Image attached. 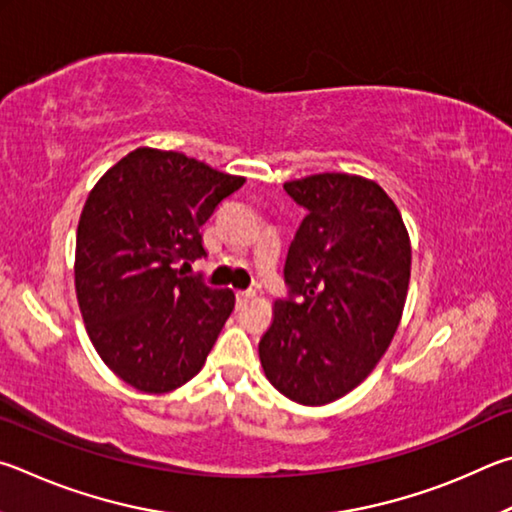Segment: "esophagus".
Returning a JSON list of instances; mask_svg holds the SVG:
<instances>
[{
	"label": "esophagus",
	"instance_id": "obj_1",
	"mask_svg": "<svg viewBox=\"0 0 512 512\" xmlns=\"http://www.w3.org/2000/svg\"><path fill=\"white\" fill-rule=\"evenodd\" d=\"M251 297H254V292H251V290H240V292H236V301H238V303H245V301H249Z\"/></svg>",
	"mask_w": 512,
	"mask_h": 512
}]
</instances>
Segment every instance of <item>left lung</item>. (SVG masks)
I'll return each mask as SVG.
<instances>
[{
  "label": "left lung",
  "mask_w": 512,
  "mask_h": 512,
  "mask_svg": "<svg viewBox=\"0 0 512 512\" xmlns=\"http://www.w3.org/2000/svg\"><path fill=\"white\" fill-rule=\"evenodd\" d=\"M306 209L285 258L288 297L258 344L267 380L299 405H328L366 380L405 308L411 245L371 179L321 173L283 184Z\"/></svg>",
  "instance_id": "1"
}]
</instances>
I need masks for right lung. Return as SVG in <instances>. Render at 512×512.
Masks as SVG:
<instances>
[{"label": "right lung", "instance_id": "1", "mask_svg": "<svg viewBox=\"0 0 512 512\" xmlns=\"http://www.w3.org/2000/svg\"><path fill=\"white\" fill-rule=\"evenodd\" d=\"M245 177L137 148L98 179L76 233V297L96 353L123 382L166 393L200 373L236 294L177 265L206 256L202 224Z\"/></svg>", "mask_w": 512, "mask_h": 512}]
</instances>
